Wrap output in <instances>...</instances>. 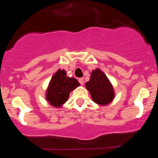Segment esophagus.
<instances>
[{
  "mask_svg": "<svg viewBox=\"0 0 158 158\" xmlns=\"http://www.w3.org/2000/svg\"><path fill=\"white\" fill-rule=\"evenodd\" d=\"M79 82L80 83L81 85L84 84V79H83V78H79Z\"/></svg>",
  "mask_w": 158,
  "mask_h": 158,
  "instance_id": "34e87169",
  "label": "esophagus"
}]
</instances>
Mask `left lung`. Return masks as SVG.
<instances>
[{
	"label": "left lung",
	"instance_id": "obj_1",
	"mask_svg": "<svg viewBox=\"0 0 158 158\" xmlns=\"http://www.w3.org/2000/svg\"><path fill=\"white\" fill-rule=\"evenodd\" d=\"M85 87L91 94L93 101L99 105L109 104L115 98L112 84L99 68L92 71L90 80L85 83Z\"/></svg>",
	"mask_w": 158,
	"mask_h": 158
}]
</instances>
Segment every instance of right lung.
I'll return each mask as SVG.
<instances>
[{
	"instance_id": "right-lung-1",
	"label": "right lung",
	"mask_w": 158,
	"mask_h": 158,
	"mask_svg": "<svg viewBox=\"0 0 158 158\" xmlns=\"http://www.w3.org/2000/svg\"><path fill=\"white\" fill-rule=\"evenodd\" d=\"M79 85L75 78L68 77L64 70H58L52 77L46 99L52 106L60 107L67 101L70 93Z\"/></svg>"
}]
</instances>
